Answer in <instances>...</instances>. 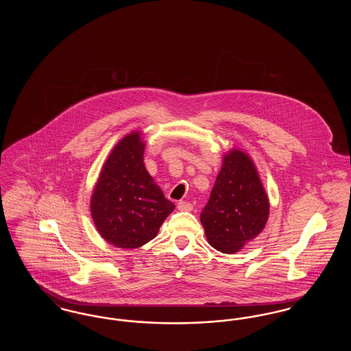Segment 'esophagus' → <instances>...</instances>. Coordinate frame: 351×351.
<instances>
[{
	"mask_svg": "<svg viewBox=\"0 0 351 351\" xmlns=\"http://www.w3.org/2000/svg\"><path fill=\"white\" fill-rule=\"evenodd\" d=\"M178 209L182 212H191L193 209V205L188 201H179L178 202Z\"/></svg>",
	"mask_w": 351,
	"mask_h": 351,
	"instance_id": "34e87169",
	"label": "esophagus"
}]
</instances>
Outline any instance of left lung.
<instances>
[{
	"instance_id": "obj_1",
	"label": "left lung",
	"mask_w": 351,
	"mask_h": 351,
	"mask_svg": "<svg viewBox=\"0 0 351 351\" xmlns=\"http://www.w3.org/2000/svg\"><path fill=\"white\" fill-rule=\"evenodd\" d=\"M269 202L250 156L233 149L223 156L210 197L200 219L212 247L234 254L261 233Z\"/></svg>"
}]
</instances>
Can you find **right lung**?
I'll return each mask as SVG.
<instances>
[{
    "mask_svg": "<svg viewBox=\"0 0 351 351\" xmlns=\"http://www.w3.org/2000/svg\"><path fill=\"white\" fill-rule=\"evenodd\" d=\"M139 132L123 136L108 156L90 199L101 237L122 249H136L156 237L175 209L143 165Z\"/></svg>",
    "mask_w": 351,
    "mask_h": 351,
    "instance_id": "add662e5",
    "label": "right lung"
}]
</instances>
